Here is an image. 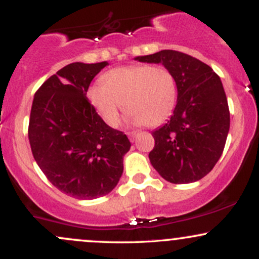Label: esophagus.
Masks as SVG:
<instances>
[{
    "instance_id": "34e87169",
    "label": "esophagus",
    "mask_w": 259,
    "mask_h": 259,
    "mask_svg": "<svg viewBox=\"0 0 259 259\" xmlns=\"http://www.w3.org/2000/svg\"><path fill=\"white\" fill-rule=\"evenodd\" d=\"M127 136H129V139L132 140V141H134L136 136H138V133H135V132H129V133H127Z\"/></svg>"
}]
</instances>
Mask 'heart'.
Masks as SVG:
<instances>
[{
	"mask_svg": "<svg viewBox=\"0 0 259 259\" xmlns=\"http://www.w3.org/2000/svg\"><path fill=\"white\" fill-rule=\"evenodd\" d=\"M88 95L109 126L119 124L123 105L134 124L157 126L173 114L178 84L171 70L163 65H129L109 70L103 84L92 85Z\"/></svg>",
	"mask_w": 259,
	"mask_h": 259,
	"instance_id": "heart-1",
	"label": "heart"
}]
</instances>
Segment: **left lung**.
Returning a JSON list of instances; mask_svg holds the SVG:
<instances>
[{
    "mask_svg": "<svg viewBox=\"0 0 259 259\" xmlns=\"http://www.w3.org/2000/svg\"><path fill=\"white\" fill-rule=\"evenodd\" d=\"M135 59L162 63L171 70L178 84L173 115L152 133L151 164L169 183L189 184L202 179L221 158L230 127L221 78L209 65L173 50Z\"/></svg>",
    "mask_w": 259,
    "mask_h": 259,
    "instance_id": "obj_1",
    "label": "left lung"
}]
</instances>
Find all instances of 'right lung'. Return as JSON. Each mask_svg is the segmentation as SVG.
I'll list each match as a JSON object with an SVG mask.
<instances>
[{"mask_svg": "<svg viewBox=\"0 0 259 259\" xmlns=\"http://www.w3.org/2000/svg\"><path fill=\"white\" fill-rule=\"evenodd\" d=\"M107 62L65 65L35 92L29 120L31 152L59 191L92 200L112 191L130 150L123 132L108 126L86 97Z\"/></svg>", "mask_w": 259, "mask_h": 259, "instance_id": "right-lung-1", "label": "right lung"}]
</instances>
